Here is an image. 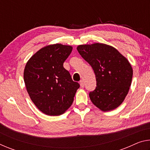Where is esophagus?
Listing matches in <instances>:
<instances>
[{
    "label": "esophagus",
    "instance_id": "34e87169",
    "mask_svg": "<svg viewBox=\"0 0 150 150\" xmlns=\"http://www.w3.org/2000/svg\"><path fill=\"white\" fill-rule=\"evenodd\" d=\"M80 85H81V87H84V82H83V80H81L80 81Z\"/></svg>",
    "mask_w": 150,
    "mask_h": 150
}]
</instances>
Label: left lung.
<instances>
[{"label": "left lung", "instance_id": "obj_1", "mask_svg": "<svg viewBox=\"0 0 150 150\" xmlns=\"http://www.w3.org/2000/svg\"><path fill=\"white\" fill-rule=\"evenodd\" d=\"M77 51L95 74L96 87L89 97L103 111L117 108L128 93L132 79V66L115 47L103 44L80 45Z\"/></svg>", "mask_w": 150, "mask_h": 150}]
</instances>
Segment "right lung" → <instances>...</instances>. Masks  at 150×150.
Instances as JSON below:
<instances>
[{"instance_id": "right-lung-1", "label": "right lung", "mask_w": 150, "mask_h": 150, "mask_svg": "<svg viewBox=\"0 0 150 150\" xmlns=\"http://www.w3.org/2000/svg\"><path fill=\"white\" fill-rule=\"evenodd\" d=\"M72 49L58 44L48 45L35 53L25 67L24 80L30 97L47 115L64 113L72 105L80 87L63 67Z\"/></svg>"}]
</instances>
